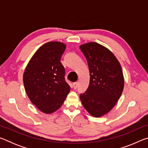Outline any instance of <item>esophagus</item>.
<instances>
[{
  "instance_id": "obj_1",
  "label": "esophagus",
  "mask_w": 148,
  "mask_h": 148,
  "mask_svg": "<svg viewBox=\"0 0 148 148\" xmlns=\"http://www.w3.org/2000/svg\"><path fill=\"white\" fill-rule=\"evenodd\" d=\"M77 82H74V83L73 84V85H72V86H73V88L74 89H77Z\"/></svg>"
}]
</instances>
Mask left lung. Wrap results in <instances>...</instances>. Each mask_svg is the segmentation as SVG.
Returning a JSON list of instances; mask_svg holds the SVG:
<instances>
[{"label": "left lung", "mask_w": 148, "mask_h": 148, "mask_svg": "<svg viewBox=\"0 0 148 148\" xmlns=\"http://www.w3.org/2000/svg\"><path fill=\"white\" fill-rule=\"evenodd\" d=\"M88 64L90 80L86 91L79 95L82 103L95 117L104 116L113 108L124 87L121 65L106 47L96 42L80 46Z\"/></svg>", "instance_id": "8db88e82"}]
</instances>
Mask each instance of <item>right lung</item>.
<instances>
[{"instance_id": "right-lung-1", "label": "right lung", "mask_w": 148, "mask_h": 148, "mask_svg": "<svg viewBox=\"0 0 148 148\" xmlns=\"http://www.w3.org/2000/svg\"><path fill=\"white\" fill-rule=\"evenodd\" d=\"M66 45L49 42L34 54L25 71L23 84L32 103L45 114L53 113L70 92L65 70L60 61Z\"/></svg>"}]
</instances>
